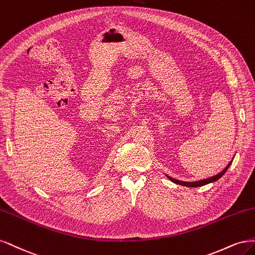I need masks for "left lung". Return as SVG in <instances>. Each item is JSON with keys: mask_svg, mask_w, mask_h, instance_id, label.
<instances>
[{"mask_svg": "<svg viewBox=\"0 0 255 255\" xmlns=\"http://www.w3.org/2000/svg\"><path fill=\"white\" fill-rule=\"evenodd\" d=\"M232 161L230 162L228 165L226 166V168L220 171L219 174L213 176V177H210V178H207V179H203V180H199V181H195V182H185V181H180V180H177V179H174L171 178L169 176H167V178L170 180V181H172L174 183H177V184H180V185H184V186H188V187H198V186H203L205 184H209V183H212V182H215L217 181L218 179H220L221 177H223L225 175V172L228 170V168L230 167V165H231Z\"/></svg>", "mask_w": 255, "mask_h": 255, "instance_id": "obj_1", "label": "left lung"}]
</instances>
